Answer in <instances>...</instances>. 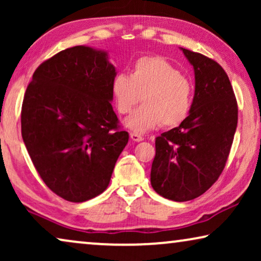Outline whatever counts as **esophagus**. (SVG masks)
<instances>
[{"label":"esophagus","mask_w":261,"mask_h":261,"mask_svg":"<svg viewBox=\"0 0 261 261\" xmlns=\"http://www.w3.org/2000/svg\"><path fill=\"white\" fill-rule=\"evenodd\" d=\"M130 139L135 142H140V141L144 140V137H142V135H140V134H137V133H130Z\"/></svg>","instance_id":"obj_1"}]
</instances>
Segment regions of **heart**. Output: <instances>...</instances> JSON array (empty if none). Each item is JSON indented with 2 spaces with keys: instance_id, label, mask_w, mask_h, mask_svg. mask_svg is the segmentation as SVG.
<instances>
[{
  "instance_id": "obj_1",
  "label": "heart",
  "mask_w": 261,
  "mask_h": 261,
  "mask_svg": "<svg viewBox=\"0 0 261 261\" xmlns=\"http://www.w3.org/2000/svg\"><path fill=\"white\" fill-rule=\"evenodd\" d=\"M112 95L122 115L142 99L144 105L132 112L124 124L135 133H146L160 124L173 128L183 123L191 112L194 87L165 58L144 56L135 60L129 76L114 77Z\"/></svg>"
}]
</instances>
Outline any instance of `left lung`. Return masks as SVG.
Wrapping results in <instances>:
<instances>
[{"label":"left lung","instance_id":"8db88e82","mask_svg":"<svg viewBox=\"0 0 261 261\" xmlns=\"http://www.w3.org/2000/svg\"><path fill=\"white\" fill-rule=\"evenodd\" d=\"M195 71V96L183 123L155 138L151 184L185 202L208 190L226 166L238 126V103L226 71L212 58L181 48Z\"/></svg>","mask_w":261,"mask_h":261}]
</instances>
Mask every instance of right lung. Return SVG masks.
<instances>
[{"label":"right lung","mask_w":261,"mask_h":261,"mask_svg":"<svg viewBox=\"0 0 261 261\" xmlns=\"http://www.w3.org/2000/svg\"><path fill=\"white\" fill-rule=\"evenodd\" d=\"M115 67L105 51L74 46L34 71L21 109V134L39 176L59 197L102 194L129 135L114 113Z\"/></svg>","instance_id":"obj_1"}]
</instances>
